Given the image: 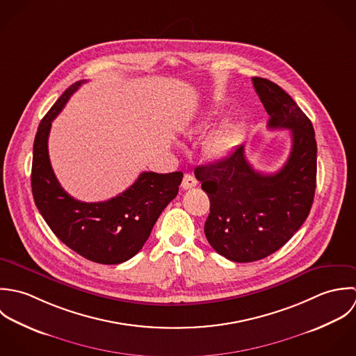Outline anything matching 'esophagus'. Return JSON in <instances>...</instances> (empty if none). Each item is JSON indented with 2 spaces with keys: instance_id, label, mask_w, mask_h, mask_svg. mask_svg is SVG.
Segmentation results:
<instances>
[{
  "instance_id": "obj_1",
  "label": "esophagus",
  "mask_w": 356,
  "mask_h": 356,
  "mask_svg": "<svg viewBox=\"0 0 356 356\" xmlns=\"http://www.w3.org/2000/svg\"><path fill=\"white\" fill-rule=\"evenodd\" d=\"M195 186H197L195 177H194L193 175L186 173L184 177H183V181H181V187H183L184 190H190V188H194Z\"/></svg>"
}]
</instances>
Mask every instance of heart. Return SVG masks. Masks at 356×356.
I'll return each mask as SVG.
<instances>
[{
    "label": "heart",
    "instance_id": "obj_1",
    "mask_svg": "<svg viewBox=\"0 0 356 356\" xmlns=\"http://www.w3.org/2000/svg\"><path fill=\"white\" fill-rule=\"evenodd\" d=\"M211 125H212V118L204 117L194 125V128L197 131H204ZM239 140H241V134L236 127L228 125V127L220 128L205 139L204 147H202L204 154L208 159L222 161L232 154V151L239 144Z\"/></svg>",
    "mask_w": 356,
    "mask_h": 356
}]
</instances>
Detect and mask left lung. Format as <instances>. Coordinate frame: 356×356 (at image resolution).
Masks as SVG:
<instances>
[{
    "label": "left lung",
    "mask_w": 356,
    "mask_h": 356,
    "mask_svg": "<svg viewBox=\"0 0 356 356\" xmlns=\"http://www.w3.org/2000/svg\"><path fill=\"white\" fill-rule=\"evenodd\" d=\"M270 129H290L291 151L271 175L253 169L245 145L222 161L197 166L195 177L211 201L205 235L214 250L236 263L261 260L296 234L308 217L316 188V140L308 117L284 89L253 76Z\"/></svg>",
    "instance_id": "1"
}]
</instances>
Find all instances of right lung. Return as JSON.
I'll list each match as a JSON object with an SVG mask.
<instances>
[{"label":"right lung","mask_w":356,"mask_h":356,"mask_svg":"<svg viewBox=\"0 0 356 356\" xmlns=\"http://www.w3.org/2000/svg\"><path fill=\"white\" fill-rule=\"evenodd\" d=\"M86 81L69 86L40 122L31 166L35 207L54 234L75 253L99 264H120L140 252L159 214L177 195L181 172H143L120 195L103 202H81L58 181L48 154L52 121Z\"/></svg>","instance_id":"add662e5"}]
</instances>
